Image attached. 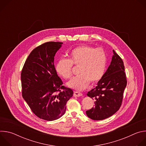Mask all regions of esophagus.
<instances>
[{"label": "esophagus", "mask_w": 146, "mask_h": 146, "mask_svg": "<svg viewBox=\"0 0 146 146\" xmlns=\"http://www.w3.org/2000/svg\"><path fill=\"white\" fill-rule=\"evenodd\" d=\"M82 95V94L80 92H78V91H75L74 92V94H73V96L74 97H79V96H81Z\"/></svg>", "instance_id": "34e87169"}]
</instances>
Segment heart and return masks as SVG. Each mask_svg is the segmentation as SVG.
I'll list each match as a JSON object with an SVG mask.
<instances>
[{
  "instance_id": "heart-1",
  "label": "heart",
  "mask_w": 146,
  "mask_h": 146,
  "mask_svg": "<svg viewBox=\"0 0 146 146\" xmlns=\"http://www.w3.org/2000/svg\"><path fill=\"white\" fill-rule=\"evenodd\" d=\"M79 66V75L68 82V86L76 90L86 89L90 82L95 84L105 74L108 65V56L103 49L84 45L78 46L69 53V59H59L55 70L62 77L72 78L73 66Z\"/></svg>"
}]
</instances>
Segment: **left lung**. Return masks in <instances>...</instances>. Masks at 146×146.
Listing matches in <instances>:
<instances>
[{"label": "left lung", "instance_id": "obj_1", "mask_svg": "<svg viewBox=\"0 0 146 146\" xmlns=\"http://www.w3.org/2000/svg\"><path fill=\"white\" fill-rule=\"evenodd\" d=\"M111 62L97 86L87 94L95 100V105L86 111L87 116L94 120H102L115 114L122 102L123 91L127 84L125 66L121 58L114 51Z\"/></svg>", "mask_w": 146, "mask_h": 146}]
</instances>
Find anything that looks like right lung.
Returning <instances> with one entry per match:
<instances>
[{
	"label": "right lung",
	"instance_id": "add662e5",
	"mask_svg": "<svg viewBox=\"0 0 146 146\" xmlns=\"http://www.w3.org/2000/svg\"><path fill=\"white\" fill-rule=\"evenodd\" d=\"M62 44L49 41L36 47L21 74L23 98L37 117L47 121L63 115L73 95L72 89L63 86L54 66V56Z\"/></svg>",
	"mask_w": 146,
	"mask_h": 146
}]
</instances>
